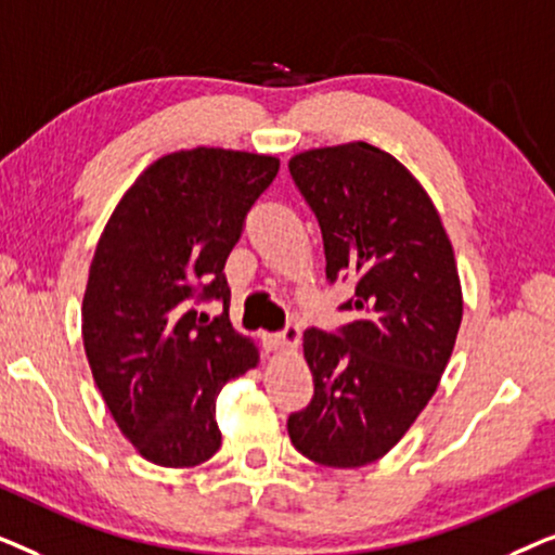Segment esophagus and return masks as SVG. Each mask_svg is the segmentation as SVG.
<instances>
[{"instance_id": "1", "label": "esophagus", "mask_w": 555, "mask_h": 555, "mask_svg": "<svg viewBox=\"0 0 555 555\" xmlns=\"http://www.w3.org/2000/svg\"><path fill=\"white\" fill-rule=\"evenodd\" d=\"M262 344L268 351H295L300 346L298 325H287L283 333H264Z\"/></svg>"}]
</instances>
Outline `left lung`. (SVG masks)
Here are the masks:
<instances>
[{"label": "left lung", "instance_id": "obj_1", "mask_svg": "<svg viewBox=\"0 0 555 555\" xmlns=\"http://www.w3.org/2000/svg\"><path fill=\"white\" fill-rule=\"evenodd\" d=\"M291 173L323 232L325 275L356 280L340 336L310 328L313 401L291 442L325 467L382 460L435 397L462 323V285L442 217L412 171L366 141L300 151Z\"/></svg>", "mask_w": 555, "mask_h": 555}]
</instances>
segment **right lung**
Returning a JSON list of instances; mask_svg holds the SVG:
<instances>
[{
  "instance_id": "add662e5",
  "label": "right lung",
  "mask_w": 555,
  "mask_h": 555,
  "mask_svg": "<svg viewBox=\"0 0 555 555\" xmlns=\"http://www.w3.org/2000/svg\"><path fill=\"white\" fill-rule=\"evenodd\" d=\"M280 158L232 149L173 151L128 186L90 262L82 346L105 406L143 460L196 467L217 454V397L260 363L227 310L209 321L194 298L230 306L224 262Z\"/></svg>"
}]
</instances>
